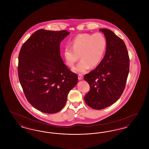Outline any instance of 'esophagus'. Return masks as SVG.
Wrapping results in <instances>:
<instances>
[{"mask_svg": "<svg viewBox=\"0 0 149 149\" xmlns=\"http://www.w3.org/2000/svg\"><path fill=\"white\" fill-rule=\"evenodd\" d=\"M83 76L82 75H81V74H79V75H78V79L79 80H83Z\"/></svg>", "mask_w": 149, "mask_h": 149, "instance_id": "34e87169", "label": "esophagus"}]
</instances>
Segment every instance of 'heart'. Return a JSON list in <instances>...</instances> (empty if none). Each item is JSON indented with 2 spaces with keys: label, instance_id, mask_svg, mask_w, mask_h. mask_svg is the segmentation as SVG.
I'll return each instance as SVG.
<instances>
[{
  "label": "heart",
  "instance_id": "1",
  "mask_svg": "<svg viewBox=\"0 0 149 149\" xmlns=\"http://www.w3.org/2000/svg\"><path fill=\"white\" fill-rule=\"evenodd\" d=\"M70 47L64 48L63 55L66 64L72 68L80 56L81 60L72 69L78 74H84L91 68H95L102 61L106 51V38L102 33L93 35L79 34L70 42Z\"/></svg>",
  "mask_w": 149,
  "mask_h": 149
}]
</instances>
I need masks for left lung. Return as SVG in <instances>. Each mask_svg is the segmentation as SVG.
<instances>
[{"label": "left lung", "instance_id": "8db88e82", "mask_svg": "<svg viewBox=\"0 0 149 149\" xmlns=\"http://www.w3.org/2000/svg\"><path fill=\"white\" fill-rule=\"evenodd\" d=\"M99 31L106 38V54L97 67L84 78L90 85L84 100L94 109L106 108L120 98L125 88L130 68L128 53L123 41L110 29Z\"/></svg>", "mask_w": 149, "mask_h": 149}]
</instances>
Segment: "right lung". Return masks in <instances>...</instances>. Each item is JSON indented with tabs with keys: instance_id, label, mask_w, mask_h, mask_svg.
Segmentation results:
<instances>
[{
	"instance_id": "add662e5",
	"label": "right lung",
	"mask_w": 149,
	"mask_h": 149,
	"mask_svg": "<svg viewBox=\"0 0 149 149\" xmlns=\"http://www.w3.org/2000/svg\"><path fill=\"white\" fill-rule=\"evenodd\" d=\"M66 31L39 29L24 43L18 57V78L29 103L46 113H55L65 105L77 85V74L64 64L60 45Z\"/></svg>"
}]
</instances>
